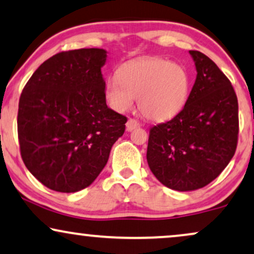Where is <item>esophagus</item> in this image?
<instances>
[{
	"label": "esophagus",
	"instance_id": "1",
	"mask_svg": "<svg viewBox=\"0 0 254 254\" xmlns=\"http://www.w3.org/2000/svg\"><path fill=\"white\" fill-rule=\"evenodd\" d=\"M138 122L136 120H132V118H130V120H127V131H132L136 129V127H138Z\"/></svg>",
	"mask_w": 254,
	"mask_h": 254
}]
</instances>
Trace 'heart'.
<instances>
[{
  "label": "heart",
  "instance_id": "1",
  "mask_svg": "<svg viewBox=\"0 0 254 254\" xmlns=\"http://www.w3.org/2000/svg\"><path fill=\"white\" fill-rule=\"evenodd\" d=\"M190 86V75L181 64L146 57L124 63L118 75L108 79L105 94L114 110H129L137 98L138 109L144 116L164 122L182 111Z\"/></svg>",
  "mask_w": 254,
  "mask_h": 254
}]
</instances>
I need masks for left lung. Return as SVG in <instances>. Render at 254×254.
Returning <instances> with one entry per match:
<instances>
[{"instance_id": "left-lung-1", "label": "left lung", "mask_w": 254, "mask_h": 254, "mask_svg": "<svg viewBox=\"0 0 254 254\" xmlns=\"http://www.w3.org/2000/svg\"><path fill=\"white\" fill-rule=\"evenodd\" d=\"M197 77L188 101L171 121L151 127L147 164L176 191L214 181L232 159L239 132L238 99L229 78L200 51L191 50Z\"/></svg>"}]
</instances>
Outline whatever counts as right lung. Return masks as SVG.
<instances>
[{
  "instance_id": "obj_1",
  "label": "right lung",
  "mask_w": 254,
  "mask_h": 254,
  "mask_svg": "<svg viewBox=\"0 0 254 254\" xmlns=\"http://www.w3.org/2000/svg\"><path fill=\"white\" fill-rule=\"evenodd\" d=\"M107 50L62 51L33 73L20 97L21 156L37 181L57 192L88 188L123 136L127 117L108 108Z\"/></svg>"
}]
</instances>
